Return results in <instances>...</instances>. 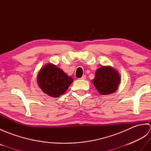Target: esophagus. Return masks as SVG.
Masks as SVG:
<instances>
[{"label":"esophagus","mask_w":151,"mask_h":151,"mask_svg":"<svg viewBox=\"0 0 151 151\" xmlns=\"http://www.w3.org/2000/svg\"><path fill=\"white\" fill-rule=\"evenodd\" d=\"M86 78V75H83L81 79H82V80H85Z\"/></svg>","instance_id":"1"}]
</instances>
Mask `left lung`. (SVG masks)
I'll list each match as a JSON object with an SVG mask.
<instances>
[{
  "label": "left lung",
  "instance_id": "left-lung-1",
  "mask_svg": "<svg viewBox=\"0 0 151 151\" xmlns=\"http://www.w3.org/2000/svg\"><path fill=\"white\" fill-rule=\"evenodd\" d=\"M120 76L116 70L110 66H102L96 70L93 84L101 95H108L117 89Z\"/></svg>",
  "mask_w": 151,
  "mask_h": 151
}]
</instances>
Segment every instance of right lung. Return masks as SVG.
I'll return each mask as SVG.
<instances>
[{"label": "right lung", "instance_id": "1", "mask_svg": "<svg viewBox=\"0 0 151 151\" xmlns=\"http://www.w3.org/2000/svg\"><path fill=\"white\" fill-rule=\"evenodd\" d=\"M73 79L53 64L45 65L37 75V82L45 93L58 97L65 93Z\"/></svg>", "mask_w": 151, "mask_h": 151}]
</instances>
